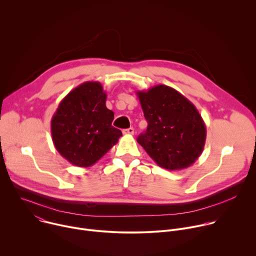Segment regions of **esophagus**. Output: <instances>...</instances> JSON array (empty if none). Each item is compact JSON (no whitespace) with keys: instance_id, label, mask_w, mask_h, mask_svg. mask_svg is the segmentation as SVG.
<instances>
[{"instance_id":"34e87169","label":"esophagus","mask_w":256,"mask_h":256,"mask_svg":"<svg viewBox=\"0 0 256 256\" xmlns=\"http://www.w3.org/2000/svg\"><path fill=\"white\" fill-rule=\"evenodd\" d=\"M134 128H126V130H124V134H134Z\"/></svg>"}]
</instances>
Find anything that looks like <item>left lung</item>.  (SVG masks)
I'll list each match as a JSON object with an SVG mask.
<instances>
[{"label": "left lung", "instance_id": "8db88e82", "mask_svg": "<svg viewBox=\"0 0 256 256\" xmlns=\"http://www.w3.org/2000/svg\"><path fill=\"white\" fill-rule=\"evenodd\" d=\"M136 95L148 122L138 142L162 168L181 170L192 165L202 153L206 138V124L196 106L166 85L138 91Z\"/></svg>", "mask_w": 256, "mask_h": 256}]
</instances>
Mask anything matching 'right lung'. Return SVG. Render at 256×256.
<instances>
[{
    "label": "right lung",
    "instance_id": "1",
    "mask_svg": "<svg viewBox=\"0 0 256 256\" xmlns=\"http://www.w3.org/2000/svg\"><path fill=\"white\" fill-rule=\"evenodd\" d=\"M99 82H85L60 103L52 118V136L58 152L70 164L90 167L122 136L112 126V110Z\"/></svg>",
    "mask_w": 256,
    "mask_h": 256
}]
</instances>
